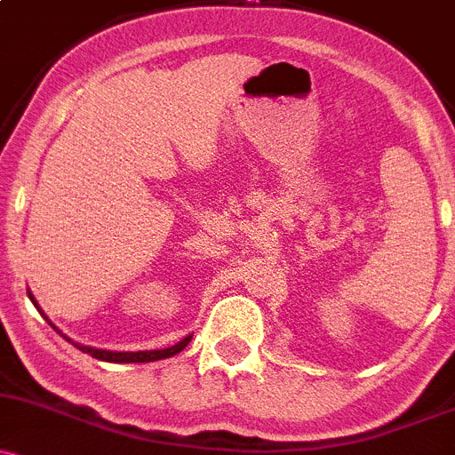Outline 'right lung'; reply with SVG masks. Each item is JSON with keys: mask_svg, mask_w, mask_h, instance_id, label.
<instances>
[{"mask_svg": "<svg viewBox=\"0 0 455 455\" xmlns=\"http://www.w3.org/2000/svg\"><path fill=\"white\" fill-rule=\"evenodd\" d=\"M30 299H32V294H30ZM32 303L36 305V300L32 299ZM36 309H38V312H41V307H38V305H36ZM41 314H43V312H41ZM47 323H50V320H47ZM50 324H52V323H50ZM52 327H54V324H52ZM56 331H59V329H56ZM63 338H65V336H63ZM67 340H69V338H67ZM189 340H191V336L183 338V340H180L179 344H174V347H170V348H161V351H137V353H132V351H128V353L102 351V348L83 347V344H74V347H78L83 353H89V355L95 357V360L113 362V364H132V362H156V360H165V357L176 355V353H180L185 347H188ZM69 342H71V340H69Z\"/></svg>", "mask_w": 455, "mask_h": 455, "instance_id": "1", "label": "right lung"}]
</instances>
